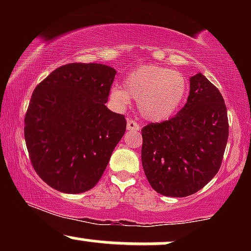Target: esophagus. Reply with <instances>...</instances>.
I'll list each match as a JSON object with an SVG mask.
<instances>
[{
    "label": "esophagus",
    "mask_w": 251,
    "mask_h": 251,
    "mask_svg": "<svg viewBox=\"0 0 251 251\" xmlns=\"http://www.w3.org/2000/svg\"><path fill=\"white\" fill-rule=\"evenodd\" d=\"M139 129H140V126L137 122H134V120H132V119L127 120V131L137 132V131H139Z\"/></svg>",
    "instance_id": "34e87169"
}]
</instances>
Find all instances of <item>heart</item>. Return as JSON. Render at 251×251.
I'll list each match as a JSON object with an SVG mask.
<instances>
[{
	"instance_id": "heart-1",
	"label": "heart",
	"mask_w": 251,
	"mask_h": 251,
	"mask_svg": "<svg viewBox=\"0 0 251 251\" xmlns=\"http://www.w3.org/2000/svg\"><path fill=\"white\" fill-rule=\"evenodd\" d=\"M188 81L179 72L155 65H143L126 74L123 86L114 85L109 100L117 108H125L138 100V111L150 122L171 118L185 99Z\"/></svg>"
}]
</instances>
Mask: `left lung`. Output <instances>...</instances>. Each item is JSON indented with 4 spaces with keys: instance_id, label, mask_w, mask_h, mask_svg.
<instances>
[{
    "instance_id": "obj_1",
    "label": "left lung",
    "mask_w": 251,
    "mask_h": 251,
    "mask_svg": "<svg viewBox=\"0 0 251 251\" xmlns=\"http://www.w3.org/2000/svg\"><path fill=\"white\" fill-rule=\"evenodd\" d=\"M142 164L158 194L186 197L200 191L221 168L229 137L226 107L201 73L190 77V94L178 114L143 127Z\"/></svg>"
}]
</instances>
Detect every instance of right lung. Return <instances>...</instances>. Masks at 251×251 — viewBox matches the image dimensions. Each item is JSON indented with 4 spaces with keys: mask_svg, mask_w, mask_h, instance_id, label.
<instances>
[{
    "mask_svg": "<svg viewBox=\"0 0 251 251\" xmlns=\"http://www.w3.org/2000/svg\"><path fill=\"white\" fill-rule=\"evenodd\" d=\"M116 74L102 63H68L34 89L25 145L36 174L57 191L94 188L125 133V118L105 105Z\"/></svg>",
    "mask_w": 251,
    "mask_h": 251,
    "instance_id": "obj_1",
    "label": "right lung"
}]
</instances>
